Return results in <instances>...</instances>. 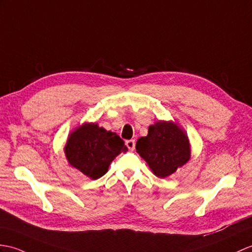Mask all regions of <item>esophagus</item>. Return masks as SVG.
<instances>
[{
	"mask_svg": "<svg viewBox=\"0 0 252 252\" xmlns=\"http://www.w3.org/2000/svg\"><path fill=\"white\" fill-rule=\"evenodd\" d=\"M126 147L130 149V150H134L135 149V140L134 139H130V140H126Z\"/></svg>",
	"mask_w": 252,
	"mask_h": 252,
	"instance_id": "obj_1",
	"label": "esophagus"
}]
</instances>
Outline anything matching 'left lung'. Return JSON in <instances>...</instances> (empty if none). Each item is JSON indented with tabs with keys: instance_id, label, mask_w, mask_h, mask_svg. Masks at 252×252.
<instances>
[{
	"instance_id": "left-lung-1",
	"label": "left lung",
	"mask_w": 252,
	"mask_h": 252,
	"mask_svg": "<svg viewBox=\"0 0 252 252\" xmlns=\"http://www.w3.org/2000/svg\"><path fill=\"white\" fill-rule=\"evenodd\" d=\"M135 148L159 178L176 172L191 157L188 136L173 121H157L150 126L148 135L138 138Z\"/></svg>"
}]
</instances>
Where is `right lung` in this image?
<instances>
[{"mask_svg": "<svg viewBox=\"0 0 252 252\" xmlns=\"http://www.w3.org/2000/svg\"><path fill=\"white\" fill-rule=\"evenodd\" d=\"M126 151V146L119 135L96 124H84L75 128L64 147L69 165L91 179L106 174L115 158Z\"/></svg>", "mask_w": 252, "mask_h": 252, "instance_id": "obj_1", "label": "right lung"}]
</instances>
